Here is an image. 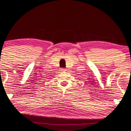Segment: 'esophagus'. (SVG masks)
<instances>
[{
    "instance_id": "1",
    "label": "esophagus",
    "mask_w": 131,
    "mask_h": 131,
    "mask_svg": "<svg viewBox=\"0 0 131 131\" xmlns=\"http://www.w3.org/2000/svg\"><path fill=\"white\" fill-rule=\"evenodd\" d=\"M66 69H65V68H61V71H66Z\"/></svg>"
}]
</instances>
